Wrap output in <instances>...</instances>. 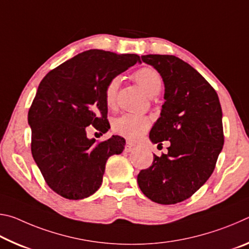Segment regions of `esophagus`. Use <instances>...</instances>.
<instances>
[{
	"instance_id": "esophagus-1",
	"label": "esophagus",
	"mask_w": 249,
	"mask_h": 249,
	"mask_svg": "<svg viewBox=\"0 0 249 249\" xmlns=\"http://www.w3.org/2000/svg\"><path fill=\"white\" fill-rule=\"evenodd\" d=\"M135 148V145L133 144V142H130L129 141L126 142V145H125V151H127V153H129V151L134 150Z\"/></svg>"
}]
</instances>
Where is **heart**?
I'll list each match as a JSON object with an SVG mask.
<instances>
[{
	"mask_svg": "<svg viewBox=\"0 0 249 249\" xmlns=\"http://www.w3.org/2000/svg\"><path fill=\"white\" fill-rule=\"evenodd\" d=\"M134 79L149 96L158 94L162 88V79L154 68L142 67L134 73ZM120 87V78L114 77L107 82L104 91L105 104L108 108H114L116 105L117 91ZM150 120L147 116L124 114L114 120L113 130L127 140L137 141L148 130Z\"/></svg>",
	"mask_w": 249,
	"mask_h": 249,
	"instance_id": "b5f03b06",
	"label": "heart"
}]
</instances>
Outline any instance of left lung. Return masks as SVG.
Segmentation results:
<instances>
[{
  "label": "left lung",
  "instance_id": "obj_1",
  "mask_svg": "<svg viewBox=\"0 0 249 249\" xmlns=\"http://www.w3.org/2000/svg\"><path fill=\"white\" fill-rule=\"evenodd\" d=\"M165 84V103L150 130L154 144L169 141L168 153L154 155L141 170L142 192L159 204H176L196 193L215 168L224 144L222 107L217 93L197 71L170 54H145Z\"/></svg>",
  "mask_w": 249,
  "mask_h": 249
}]
</instances>
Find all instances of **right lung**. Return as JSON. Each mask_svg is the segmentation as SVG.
I'll use <instances>...</instances> for the list:
<instances>
[{
    "label": "right lung",
    "mask_w": 249,
    "mask_h": 249,
    "mask_svg": "<svg viewBox=\"0 0 249 249\" xmlns=\"http://www.w3.org/2000/svg\"><path fill=\"white\" fill-rule=\"evenodd\" d=\"M141 58L91 49L49 71L39 83L28 111L32 155L46 183L59 196L81 200L102 184L105 163L124 149L121 136L95 142L89 125L108 130L104 91L112 78Z\"/></svg>",
    "instance_id": "right-lung-1"
}]
</instances>
